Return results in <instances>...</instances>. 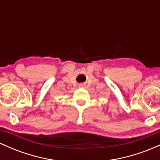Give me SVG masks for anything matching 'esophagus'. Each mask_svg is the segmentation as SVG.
<instances>
[{
  "label": "esophagus",
  "mask_w": 160,
  "mask_h": 160,
  "mask_svg": "<svg viewBox=\"0 0 160 160\" xmlns=\"http://www.w3.org/2000/svg\"><path fill=\"white\" fill-rule=\"evenodd\" d=\"M84 86V85L82 83H80V84H79V87H83Z\"/></svg>",
  "instance_id": "34e87169"
}]
</instances>
